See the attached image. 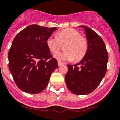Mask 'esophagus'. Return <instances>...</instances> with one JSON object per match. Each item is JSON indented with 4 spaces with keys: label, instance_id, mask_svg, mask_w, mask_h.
Instances as JSON below:
<instances>
[{
    "label": "esophagus",
    "instance_id": "1",
    "mask_svg": "<svg viewBox=\"0 0 120 120\" xmlns=\"http://www.w3.org/2000/svg\"><path fill=\"white\" fill-rule=\"evenodd\" d=\"M58 64L59 66H61V65H62L64 64V62H61V61H58Z\"/></svg>",
    "mask_w": 120,
    "mask_h": 120
}]
</instances>
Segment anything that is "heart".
I'll use <instances>...</instances> for the list:
<instances>
[{"mask_svg": "<svg viewBox=\"0 0 120 120\" xmlns=\"http://www.w3.org/2000/svg\"><path fill=\"white\" fill-rule=\"evenodd\" d=\"M58 37L51 35L46 40L48 49L55 53L59 49L61 43H67L64 47L65 52L55 53L53 57L58 61H79L85 56L88 49L86 39L81 37V34L75 29L67 28L60 31L57 34Z\"/></svg>", "mask_w": 120, "mask_h": 120, "instance_id": "1", "label": "heart"}]
</instances>
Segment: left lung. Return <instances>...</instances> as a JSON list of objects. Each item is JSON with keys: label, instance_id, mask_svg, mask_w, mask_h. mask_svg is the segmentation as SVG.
Masks as SVG:
<instances>
[{"label": "left lung", "instance_id": "1", "mask_svg": "<svg viewBox=\"0 0 120 120\" xmlns=\"http://www.w3.org/2000/svg\"><path fill=\"white\" fill-rule=\"evenodd\" d=\"M84 29L88 43L85 56L78 64H68L65 77L68 89L77 95L89 94L96 89L105 77L108 54L105 43L95 31L85 26Z\"/></svg>", "mask_w": 120, "mask_h": 120}]
</instances>
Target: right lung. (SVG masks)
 Instances as JSON below:
<instances>
[{
	"mask_svg": "<svg viewBox=\"0 0 120 120\" xmlns=\"http://www.w3.org/2000/svg\"><path fill=\"white\" fill-rule=\"evenodd\" d=\"M57 28L28 26L17 34L9 50V68L22 91L36 94L45 90L53 71L58 67L46 45Z\"/></svg>",
	"mask_w": 120,
	"mask_h": 120,
	"instance_id": "add662e5",
	"label": "right lung"
}]
</instances>
